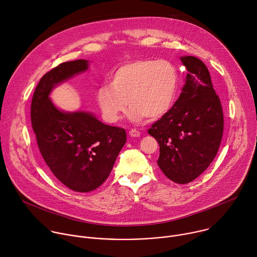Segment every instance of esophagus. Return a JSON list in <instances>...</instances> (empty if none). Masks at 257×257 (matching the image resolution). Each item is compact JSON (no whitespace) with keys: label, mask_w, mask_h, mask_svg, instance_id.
<instances>
[{"label":"esophagus","mask_w":257,"mask_h":257,"mask_svg":"<svg viewBox=\"0 0 257 257\" xmlns=\"http://www.w3.org/2000/svg\"><path fill=\"white\" fill-rule=\"evenodd\" d=\"M129 135H130L131 137H139V136H140V132L137 131L136 129H132V130L129 131Z\"/></svg>","instance_id":"34e87169"}]
</instances>
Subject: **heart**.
Masks as SVG:
<instances>
[{
  "instance_id": "heart-1",
  "label": "heart",
  "mask_w": 257,
  "mask_h": 257,
  "mask_svg": "<svg viewBox=\"0 0 257 257\" xmlns=\"http://www.w3.org/2000/svg\"><path fill=\"white\" fill-rule=\"evenodd\" d=\"M178 88L179 73L173 63L138 59L113 71L107 79V86L97 89L96 101L108 123L118 122L127 104L132 121L141 122L146 117L157 120L170 111Z\"/></svg>"
}]
</instances>
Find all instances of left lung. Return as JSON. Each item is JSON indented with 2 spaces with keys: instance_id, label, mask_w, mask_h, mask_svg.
<instances>
[{
  "instance_id": "1",
  "label": "left lung",
  "mask_w": 257,
  "mask_h": 257,
  "mask_svg": "<svg viewBox=\"0 0 257 257\" xmlns=\"http://www.w3.org/2000/svg\"><path fill=\"white\" fill-rule=\"evenodd\" d=\"M180 59L187 70L185 84L172 108L149 133L160 145L158 165L163 173L178 184H187L216 156L224 116L205 64L192 56Z\"/></svg>"
}]
</instances>
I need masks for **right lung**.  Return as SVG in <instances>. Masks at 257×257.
Instances as JSON below:
<instances>
[{
    "label": "right lung",
    "instance_id": "1",
    "mask_svg": "<svg viewBox=\"0 0 257 257\" xmlns=\"http://www.w3.org/2000/svg\"><path fill=\"white\" fill-rule=\"evenodd\" d=\"M89 61L65 62L45 74L31 101V124L53 175L73 191L89 192L111 173L126 143L123 128L108 126L88 111H63L51 99L60 84L88 70Z\"/></svg>",
    "mask_w": 257,
    "mask_h": 257
}]
</instances>
